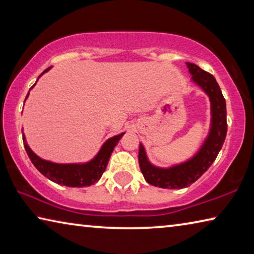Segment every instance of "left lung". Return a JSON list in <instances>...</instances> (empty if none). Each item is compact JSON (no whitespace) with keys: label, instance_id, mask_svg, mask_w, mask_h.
Returning a JSON list of instances; mask_svg holds the SVG:
<instances>
[{"label":"left lung","instance_id":"8db88e82","mask_svg":"<svg viewBox=\"0 0 254 254\" xmlns=\"http://www.w3.org/2000/svg\"><path fill=\"white\" fill-rule=\"evenodd\" d=\"M191 83L198 86L210 102V124L207 135L194 156L169 167H158L149 160L144 145L140 142L139 165L144 179L152 186L182 189L195 183L216 159L223 147L226 132V102L216 79L195 64L186 63Z\"/></svg>","mask_w":254,"mask_h":254}]
</instances>
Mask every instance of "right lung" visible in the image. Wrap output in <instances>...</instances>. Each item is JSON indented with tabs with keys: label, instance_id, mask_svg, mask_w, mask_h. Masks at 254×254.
Here are the masks:
<instances>
[{
	"label": "right lung",
	"instance_id": "1",
	"mask_svg": "<svg viewBox=\"0 0 254 254\" xmlns=\"http://www.w3.org/2000/svg\"><path fill=\"white\" fill-rule=\"evenodd\" d=\"M51 67L47 68V69L41 72L38 79L45 74V72L49 71ZM37 79V81H38ZM37 81L34 85L30 88V91L36 86ZM29 91V93H30ZM29 93L25 100L29 96ZM24 100V102H25ZM124 133H120L118 135H114L107 139L104 143L102 144L101 149L95 154V157L92 158L91 160L87 162H74V163H58L53 162L46 159L40 158L38 154L34 153L31 148L29 147L27 143V139H25L24 133L22 132L23 137V144L27 151L30 160L33 163V166L40 171V173L48 178L51 182L56 184L64 185L67 187H87L97 183L101 179L103 173H104L107 163L111 158V154L113 152L114 147L118 145L119 141L124 135Z\"/></svg>",
	"mask_w": 254,
	"mask_h": 254
}]
</instances>
